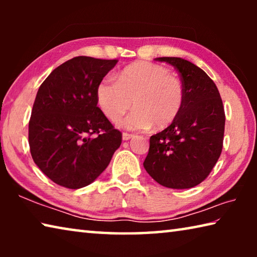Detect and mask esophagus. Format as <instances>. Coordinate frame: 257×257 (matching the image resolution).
Listing matches in <instances>:
<instances>
[{
  "mask_svg": "<svg viewBox=\"0 0 257 257\" xmlns=\"http://www.w3.org/2000/svg\"><path fill=\"white\" fill-rule=\"evenodd\" d=\"M134 137V135H132V134H127V133H123L122 134V139L123 141H129L130 138H133Z\"/></svg>",
  "mask_w": 257,
  "mask_h": 257,
  "instance_id": "obj_1",
  "label": "esophagus"
}]
</instances>
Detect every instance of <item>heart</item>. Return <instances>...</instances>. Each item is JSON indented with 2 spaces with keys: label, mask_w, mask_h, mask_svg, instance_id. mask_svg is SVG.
I'll return each mask as SVG.
<instances>
[{
  "label": "heart",
  "mask_w": 257,
  "mask_h": 257,
  "mask_svg": "<svg viewBox=\"0 0 257 257\" xmlns=\"http://www.w3.org/2000/svg\"><path fill=\"white\" fill-rule=\"evenodd\" d=\"M96 101L108 120L118 121L130 106L135 110L120 122L130 130L168 127L180 114L185 87L167 68L135 62L116 75V82L103 78L96 87Z\"/></svg>",
  "instance_id": "1"
}]
</instances>
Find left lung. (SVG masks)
Instances as JSON below:
<instances>
[{
    "instance_id": "obj_1",
    "label": "left lung",
    "mask_w": 257,
    "mask_h": 257,
    "mask_svg": "<svg viewBox=\"0 0 257 257\" xmlns=\"http://www.w3.org/2000/svg\"><path fill=\"white\" fill-rule=\"evenodd\" d=\"M179 72L185 103L178 118L150 138L144 161L147 173L160 185L187 189L210 175L222 152L224 108L220 93L201 68L181 58H156Z\"/></svg>"
}]
</instances>
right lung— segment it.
<instances>
[{
  "label": "right lung",
  "instance_id": "1",
  "mask_svg": "<svg viewBox=\"0 0 257 257\" xmlns=\"http://www.w3.org/2000/svg\"><path fill=\"white\" fill-rule=\"evenodd\" d=\"M118 60L76 56L50 73L35 98L28 139L34 162L62 187L88 186L105 170L122 135L97 106L96 87Z\"/></svg>",
  "mask_w": 257,
  "mask_h": 257
}]
</instances>
